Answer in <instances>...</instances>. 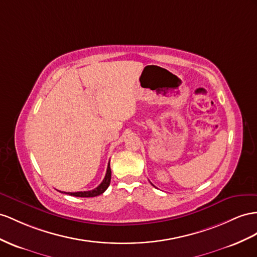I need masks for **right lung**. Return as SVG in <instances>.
<instances>
[{"mask_svg":"<svg viewBox=\"0 0 257 257\" xmlns=\"http://www.w3.org/2000/svg\"><path fill=\"white\" fill-rule=\"evenodd\" d=\"M110 178H111V172H110V166L108 163V166L106 169V175H105L103 181L101 182V185L96 187L93 190H90V191H80V192H64L66 194L69 195H74V196H78V197H93V196H97L102 194L105 190H106L110 183ZM63 193V192H62Z\"/></svg>","mask_w":257,"mask_h":257,"instance_id":"1","label":"right lung"}]
</instances>
